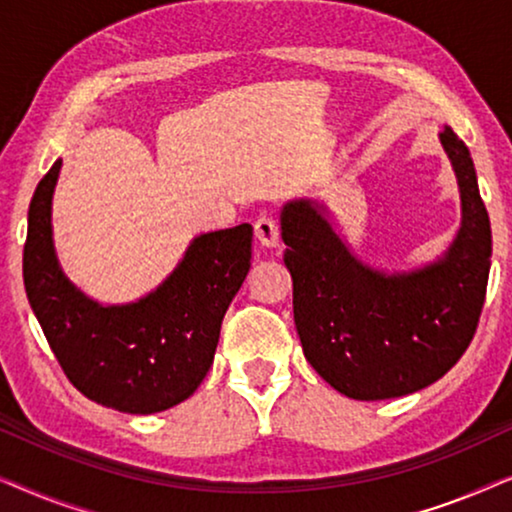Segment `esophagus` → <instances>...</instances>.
Here are the masks:
<instances>
[{
    "label": "esophagus",
    "mask_w": 512,
    "mask_h": 512,
    "mask_svg": "<svg viewBox=\"0 0 512 512\" xmlns=\"http://www.w3.org/2000/svg\"><path fill=\"white\" fill-rule=\"evenodd\" d=\"M256 240L263 244V247H277L279 244V223L272 219L270 214H261L254 223Z\"/></svg>",
    "instance_id": "esophagus-1"
}]
</instances>
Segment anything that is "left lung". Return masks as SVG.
<instances>
[{"label": "left lung", "mask_w": 512, "mask_h": 512, "mask_svg": "<svg viewBox=\"0 0 512 512\" xmlns=\"http://www.w3.org/2000/svg\"><path fill=\"white\" fill-rule=\"evenodd\" d=\"M461 191V228L445 258L382 275L349 254L321 207L282 212L293 319L312 368L356 401L412 394L440 380L471 345L487 296L492 228L468 146L440 132Z\"/></svg>", "instance_id": "obj_1"}]
</instances>
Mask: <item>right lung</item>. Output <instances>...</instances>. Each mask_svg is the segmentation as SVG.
Segmentation results:
<instances>
[{"label":"right lung","mask_w":512,"mask_h":512,"mask_svg":"<svg viewBox=\"0 0 512 512\" xmlns=\"http://www.w3.org/2000/svg\"><path fill=\"white\" fill-rule=\"evenodd\" d=\"M62 160L32 195L23 249L27 300L67 380L90 401L151 415L186 401L205 380L221 321L249 272V223L195 237L179 268L149 296L102 307L58 268L51 200Z\"/></svg>","instance_id":"right-lung-1"}]
</instances>
